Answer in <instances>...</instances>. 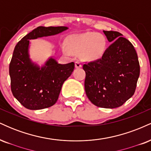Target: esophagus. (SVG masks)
Here are the masks:
<instances>
[{
	"label": "esophagus",
	"mask_w": 151,
	"mask_h": 151,
	"mask_svg": "<svg viewBox=\"0 0 151 151\" xmlns=\"http://www.w3.org/2000/svg\"><path fill=\"white\" fill-rule=\"evenodd\" d=\"M81 66H82V65H81V63L79 61H77L75 62V67L76 68H80V67H81Z\"/></svg>",
	"instance_id": "esophagus-1"
}]
</instances>
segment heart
Listing matches in <instances>:
<instances>
[{
    "instance_id": "heart-1",
    "label": "heart",
    "mask_w": 151,
    "mask_h": 151,
    "mask_svg": "<svg viewBox=\"0 0 151 151\" xmlns=\"http://www.w3.org/2000/svg\"><path fill=\"white\" fill-rule=\"evenodd\" d=\"M68 45L63 43L62 49L65 53H71V50L75 52L83 51V56L88 61H96L105 55L108 47V40L104 35L96 32H85L82 34L72 35L68 37Z\"/></svg>"
}]
</instances>
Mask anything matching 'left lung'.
I'll list each match as a JSON object with an SVG mask.
<instances>
[{"instance_id":"1","label":"left lung","mask_w":151,"mask_h":151,"mask_svg":"<svg viewBox=\"0 0 151 151\" xmlns=\"http://www.w3.org/2000/svg\"><path fill=\"white\" fill-rule=\"evenodd\" d=\"M111 45L104 57L86 63L84 81L90 101L101 108L121 106L134 94L140 75L138 55L133 45L116 31H103Z\"/></svg>"}]
</instances>
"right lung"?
I'll return each instance as SVG.
<instances>
[{"label": "right lung", "instance_id": "right-lung-1", "mask_svg": "<svg viewBox=\"0 0 151 151\" xmlns=\"http://www.w3.org/2000/svg\"><path fill=\"white\" fill-rule=\"evenodd\" d=\"M67 29L65 26H40L22 37L15 47L9 66L11 91L25 108L39 110L55 104L62 84L74 69V62L62 65L53 58L40 67L30 58V40L55 35Z\"/></svg>", "mask_w": 151, "mask_h": 151}]
</instances>
